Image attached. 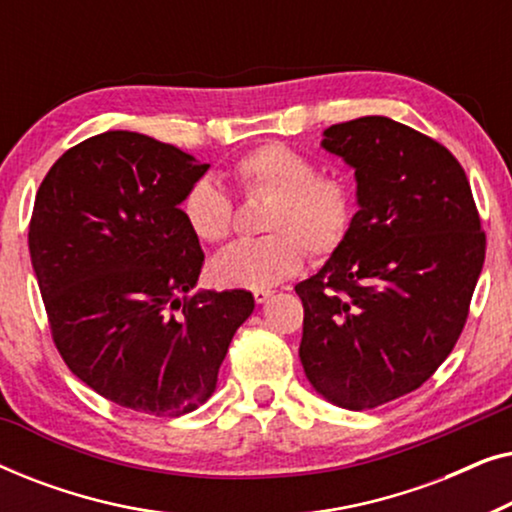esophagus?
<instances>
[{"mask_svg": "<svg viewBox=\"0 0 512 512\" xmlns=\"http://www.w3.org/2000/svg\"><path fill=\"white\" fill-rule=\"evenodd\" d=\"M272 293H275L272 289H256L254 291V300H256V303H265V300H268Z\"/></svg>", "mask_w": 512, "mask_h": 512, "instance_id": "1", "label": "esophagus"}]
</instances>
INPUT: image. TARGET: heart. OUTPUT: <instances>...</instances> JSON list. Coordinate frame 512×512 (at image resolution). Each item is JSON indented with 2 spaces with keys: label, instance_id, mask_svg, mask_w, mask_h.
I'll return each instance as SVG.
<instances>
[{
  "label": "heart",
  "instance_id": "heart-1",
  "mask_svg": "<svg viewBox=\"0 0 512 512\" xmlns=\"http://www.w3.org/2000/svg\"><path fill=\"white\" fill-rule=\"evenodd\" d=\"M244 198H268L256 240L235 242L209 265L214 282L240 289H270L296 275L305 249L314 261L331 258L352 233L356 191L345 174L317 170L310 153L284 142H263L233 163ZM181 216L200 242L228 240L235 202L209 179H198L181 198Z\"/></svg>",
  "mask_w": 512,
  "mask_h": 512
}]
</instances>
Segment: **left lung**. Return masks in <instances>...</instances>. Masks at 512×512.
Listing matches in <instances>:
<instances>
[{
  "instance_id": "obj_1",
  "label": "left lung",
  "mask_w": 512,
  "mask_h": 512,
  "mask_svg": "<svg viewBox=\"0 0 512 512\" xmlns=\"http://www.w3.org/2000/svg\"><path fill=\"white\" fill-rule=\"evenodd\" d=\"M324 135L356 170L359 212L347 242L296 286L298 354L321 396L368 410L422 387L450 356L487 237L464 167L436 139L387 116Z\"/></svg>"
}]
</instances>
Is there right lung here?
Listing matches in <instances>:
<instances>
[{
	"label": "right lung",
	"mask_w": 512,
	"mask_h": 512,
	"mask_svg": "<svg viewBox=\"0 0 512 512\" xmlns=\"http://www.w3.org/2000/svg\"><path fill=\"white\" fill-rule=\"evenodd\" d=\"M207 167L172 144L109 130L62 153L34 198L27 242L62 361L144 415L205 403L254 312L247 289L188 293L205 254L179 205Z\"/></svg>",
	"instance_id": "1"
}]
</instances>
